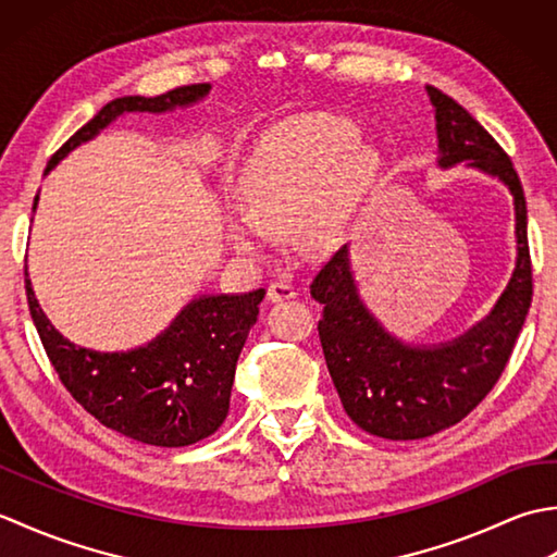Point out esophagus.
Masks as SVG:
<instances>
[{"mask_svg":"<svg viewBox=\"0 0 557 557\" xmlns=\"http://www.w3.org/2000/svg\"><path fill=\"white\" fill-rule=\"evenodd\" d=\"M294 297H297V289L287 285V282H272V285L268 287V301H272V304L287 301Z\"/></svg>","mask_w":557,"mask_h":557,"instance_id":"obj_1","label":"esophagus"}]
</instances>
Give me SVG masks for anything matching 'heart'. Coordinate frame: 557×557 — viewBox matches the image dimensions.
<instances>
[{
	"label": "heart",
	"mask_w": 557,
	"mask_h": 557,
	"mask_svg": "<svg viewBox=\"0 0 557 557\" xmlns=\"http://www.w3.org/2000/svg\"><path fill=\"white\" fill-rule=\"evenodd\" d=\"M381 174L359 128L327 114H297L260 136L239 174L242 212L232 242L260 253L287 230L299 253L321 256L345 242Z\"/></svg>",
	"instance_id": "1"
}]
</instances>
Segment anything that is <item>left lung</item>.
Returning a JSON list of instances; mask_svg holds the SVG:
<instances>
[{
  "label": "left lung",
  "instance_id": "8db88e82",
  "mask_svg": "<svg viewBox=\"0 0 557 557\" xmlns=\"http://www.w3.org/2000/svg\"><path fill=\"white\" fill-rule=\"evenodd\" d=\"M437 132V168L495 176L515 198L517 263L493 311L465 335L441 345H409L387 333L363 304L345 244L311 282L323 304L318 335L347 417L387 441H419L459 423L505 371L531 306L527 198L507 152L459 102L425 86Z\"/></svg>",
  "mask_w": 557,
  "mask_h": 557
}]
</instances>
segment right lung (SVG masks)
<instances>
[{
    "mask_svg": "<svg viewBox=\"0 0 557 557\" xmlns=\"http://www.w3.org/2000/svg\"><path fill=\"white\" fill-rule=\"evenodd\" d=\"M210 92V83L174 88L158 98L126 96L104 104L47 162L50 172L71 150L88 144L116 116L128 112L162 114L191 108ZM38 206L35 196L33 210ZM26 297L33 323L59 381L102 425L156 447L194 445L227 419L236 359L248 330L258 321L265 289L248 294H203L188 301L170 327L148 345L128 351H96L69 342L50 323L30 287Z\"/></svg>",
    "mask_w": 557,
    "mask_h": 557,
    "instance_id": "1",
    "label": "right lung"
}]
</instances>
